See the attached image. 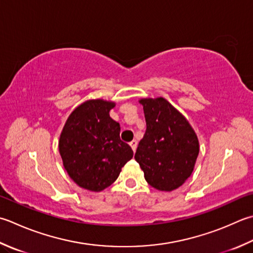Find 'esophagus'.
I'll return each instance as SVG.
<instances>
[{"label":"esophagus","mask_w":253,"mask_h":253,"mask_svg":"<svg viewBox=\"0 0 253 253\" xmlns=\"http://www.w3.org/2000/svg\"><path fill=\"white\" fill-rule=\"evenodd\" d=\"M137 140H135V139H133V140H131L130 142H129V145H130V147H131V149L133 150V151H136V149H137Z\"/></svg>","instance_id":"34e87169"}]
</instances>
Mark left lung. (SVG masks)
Here are the masks:
<instances>
[{
    "label": "left lung",
    "mask_w": 253,
    "mask_h": 253,
    "mask_svg": "<svg viewBox=\"0 0 253 253\" xmlns=\"http://www.w3.org/2000/svg\"><path fill=\"white\" fill-rule=\"evenodd\" d=\"M147 129L135 153L145 179L155 189L180 187L194 169L199 139L190 123L166 98H141Z\"/></svg>",
    "instance_id": "left-lung-1"
}]
</instances>
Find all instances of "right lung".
I'll list each match as a JSON object with an SVG mask.
<instances>
[{"instance_id":"1","label":"right lung","mask_w":253,"mask_h":253,"mask_svg":"<svg viewBox=\"0 0 253 253\" xmlns=\"http://www.w3.org/2000/svg\"><path fill=\"white\" fill-rule=\"evenodd\" d=\"M114 102L88 100L64 124L59 152L64 169L79 186L101 192L116 181L133 152L121 140L120 124L112 120Z\"/></svg>"}]
</instances>
